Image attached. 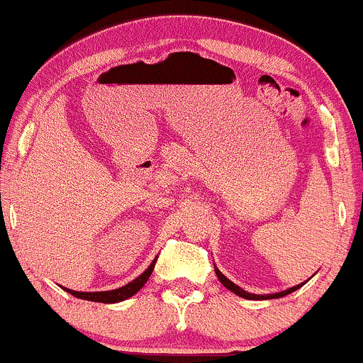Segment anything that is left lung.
Returning <instances> with one entry per match:
<instances>
[{"mask_svg":"<svg viewBox=\"0 0 363 363\" xmlns=\"http://www.w3.org/2000/svg\"><path fill=\"white\" fill-rule=\"evenodd\" d=\"M214 268H216V275H217V279L220 280V284H223L225 289H229V291L236 294V296L242 297V299H250V301H267V299H279V297H284V296H287V294H292L294 291H297V289H301L302 285H304L306 282H308V280H306L304 284L294 285V287L287 289V291L277 292V294H250V292L242 291V289L240 287V285H236V284H234V282H231V280H229L228 277H225V275L223 274V272L219 270V268H217V267H214Z\"/></svg>","mask_w":363,"mask_h":363,"instance_id":"obj_1","label":"left lung"}]
</instances>
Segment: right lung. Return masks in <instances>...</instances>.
Wrapping results in <instances>:
<instances>
[{
  "instance_id": "right-lung-1",
  "label": "right lung",
  "mask_w": 363,
  "mask_h": 363,
  "mask_svg": "<svg viewBox=\"0 0 363 363\" xmlns=\"http://www.w3.org/2000/svg\"><path fill=\"white\" fill-rule=\"evenodd\" d=\"M157 257L152 259V263L149 265L146 270L140 274L138 279H134L132 282H129L127 285H123V287H118V289H113V291H104V292H78V291H71V289H66L62 287L64 291L69 292L71 296L78 297V299H84V301H91V302H104V304H115V302H122L125 299H129V297L134 296V294H138L140 289L144 287V284L147 282V279L151 277L152 270H155V263H156Z\"/></svg>"
}]
</instances>
